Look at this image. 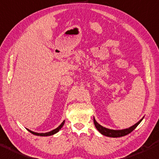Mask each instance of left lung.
Masks as SVG:
<instances>
[{
    "instance_id": "obj_1",
    "label": "left lung",
    "mask_w": 159,
    "mask_h": 159,
    "mask_svg": "<svg viewBox=\"0 0 159 159\" xmlns=\"http://www.w3.org/2000/svg\"><path fill=\"white\" fill-rule=\"evenodd\" d=\"M143 118H142L139 121L137 122V124H135L134 126H131V127H129V129H123V130H112V129H109L103 127V126L99 125L98 123L96 121V120L94 119V124L95 127L97 128V129L102 134L105 135V136H107V137H120L125 136V135H127L129 134V133L132 132V131L139 125V123H140L142 121V120H143Z\"/></svg>"
}]
</instances>
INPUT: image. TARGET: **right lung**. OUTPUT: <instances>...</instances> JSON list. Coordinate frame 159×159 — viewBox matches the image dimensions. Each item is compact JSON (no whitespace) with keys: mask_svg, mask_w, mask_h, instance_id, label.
I'll use <instances>...</instances> for the list:
<instances>
[{"mask_svg":"<svg viewBox=\"0 0 159 159\" xmlns=\"http://www.w3.org/2000/svg\"><path fill=\"white\" fill-rule=\"evenodd\" d=\"M64 123H65V120L62 123V124H60V126H58V127L57 129H55L51 131V132H47V133H36V132H33V131H30L29 129H27V130H28L30 133H32V134L37 135V136H50V135H53V134H56L57 132H58L59 130H60V129L62 127L63 125H64Z\"/></svg>","mask_w":159,"mask_h":159,"instance_id":"right-lung-1","label":"right lung"}]
</instances>
